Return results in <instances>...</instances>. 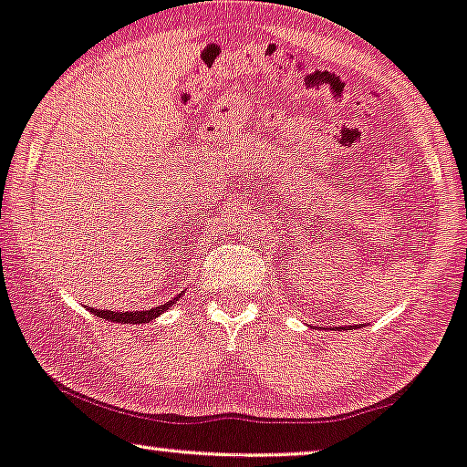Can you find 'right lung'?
<instances>
[{
  "mask_svg": "<svg viewBox=\"0 0 467 467\" xmlns=\"http://www.w3.org/2000/svg\"><path fill=\"white\" fill-rule=\"evenodd\" d=\"M182 295H177L172 301L164 303V306L160 307H153V309H142V312H109V309H91L93 314L98 316V318H104V320H110V322H121V325H142V322H149L153 318H158L161 312H166L172 303H177V298Z\"/></svg>",
  "mask_w": 467,
  "mask_h": 467,
  "instance_id": "add662e5",
  "label": "right lung"
}]
</instances>
